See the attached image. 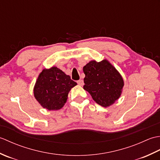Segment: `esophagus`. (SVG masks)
<instances>
[{"label": "esophagus", "mask_w": 160, "mask_h": 160, "mask_svg": "<svg viewBox=\"0 0 160 160\" xmlns=\"http://www.w3.org/2000/svg\"><path fill=\"white\" fill-rule=\"evenodd\" d=\"M77 83H78V84H79L80 86H83V84H84V82H83V80H78Z\"/></svg>", "instance_id": "1"}]
</instances>
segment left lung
Returning <instances> with one entry per match:
<instances>
[{
    "mask_svg": "<svg viewBox=\"0 0 160 160\" xmlns=\"http://www.w3.org/2000/svg\"><path fill=\"white\" fill-rule=\"evenodd\" d=\"M84 89L100 106L108 107L119 99L124 85L119 71L109 61L91 60L83 67Z\"/></svg>",
    "mask_w": 160,
    "mask_h": 160,
    "instance_id": "1",
    "label": "left lung"
}]
</instances>
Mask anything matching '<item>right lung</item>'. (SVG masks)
<instances>
[{
  "mask_svg": "<svg viewBox=\"0 0 160 160\" xmlns=\"http://www.w3.org/2000/svg\"><path fill=\"white\" fill-rule=\"evenodd\" d=\"M77 83L56 67L44 69L33 87V95L39 104L47 110L62 108L68 94Z\"/></svg>",
  "mask_w": 160,
  "mask_h": 160,
  "instance_id": "1",
  "label": "right lung"
}]
</instances>
